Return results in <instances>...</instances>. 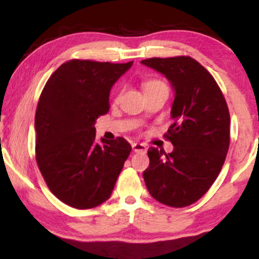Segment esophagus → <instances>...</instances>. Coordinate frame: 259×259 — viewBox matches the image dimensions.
<instances>
[{"instance_id": "obj_1", "label": "esophagus", "mask_w": 259, "mask_h": 259, "mask_svg": "<svg viewBox=\"0 0 259 259\" xmlns=\"http://www.w3.org/2000/svg\"><path fill=\"white\" fill-rule=\"evenodd\" d=\"M132 146H133V150L135 151V152H146L147 151L146 145L140 144V142H134Z\"/></svg>"}]
</instances>
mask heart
I'll return each instance as SVG.
<instances>
[{"mask_svg":"<svg viewBox=\"0 0 259 259\" xmlns=\"http://www.w3.org/2000/svg\"><path fill=\"white\" fill-rule=\"evenodd\" d=\"M144 89H145V92H147V91L154 90V89H167V85L159 79H151L144 82ZM118 99H119V94L115 95V101Z\"/></svg>","mask_w":259,"mask_h":259,"instance_id":"1","label":"heart"}]
</instances>
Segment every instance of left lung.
Listing matches in <instances>:
<instances>
[{"label":"left lung","mask_w":259,"mask_h":259,"mask_svg":"<svg viewBox=\"0 0 259 259\" xmlns=\"http://www.w3.org/2000/svg\"><path fill=\"white\" fill-rule=\"evenodd\" d=\"M142 64L164 74L175 91L173 124L165 138L171 153L148 148L144 180L151 196L169 207L198 201L221 173L230 145V114L214 78L189 56L147 58Z\"/></svg>","instance_id":"obj_1"}]
</instances>
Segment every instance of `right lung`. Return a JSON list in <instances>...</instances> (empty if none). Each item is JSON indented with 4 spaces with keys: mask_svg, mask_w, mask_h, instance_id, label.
Listing matches in <instances>:
<instances>
[{
    "mask_svg": "<svg viewBox=\"0 0 259 259\" xmlns=\"http://www.w3.org/2000/svg\"><path fill=\"white\" fill-rule=\"evenodd\" d=\"M132 65L70 59L41 92L35 114L37 167L68 206L89 209L108 200L132 152L124 138L95 141L96 119L109 111V91Z\"/></svg>",
    "mask_w": 259,
    "mask_h": 259,
    "instance_id": "obj_1",
    "label": "right lung"
}]
</instances>
